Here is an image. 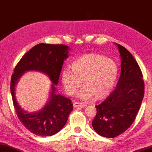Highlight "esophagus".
I'll return each instance as SVG.
<instances>
[{
    "mask_svg": "<svg viewBox=\"0 0 152 152\" xmlns=\"http://www.w3.org/2000/svg\"><path fill=\"white\" fill-rule=\"evenodd\" d=\"M73 105H74V108H77V107H84V106H86V105L85 104L78 103V102H74Z\"/></svg>",
    "mask_w": 152,
    "mask_h": 152,
    "instance_id": "obj_1",
    "label": "esophagus"
}]
</instances>
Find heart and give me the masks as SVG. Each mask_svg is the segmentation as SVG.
<instances>
[{
	"mask_svg": "<svg viewBox=\"0 0 152 152\" xmlns=\"http://www.w3.org/2000/svg\"><path fill=\"white\" fill-rule=\"evenodd\" d=\"M70 69L61 72V82L65 92L74 96L82 85L78 95L83 100L103 99L114 89L118 68L114 61L100 54H90L77 58L72 63Z\"/></svg>",
	"mask_w": 152,
	"mask_h": 152,
	"instance_id": "1",
	"label": "heart"
}]
</instances>
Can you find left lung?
Returning <instances> with one entry per match:
<instances>
[{
	"instance_id": "8db88e82",
	"label": "left lung",
	"mask_w": 152,
	"mask_h": 152,
	"mask_svg": "<svg viewBox=\"0 0 152 152\" xmlns=\"http://www.w3.org/2000/svg\"><path fill=\"white\" fill-rule=\"evenodd\" d=\"M120 53L121 74L116 88L102 103L96 106L92 121L102 137L114 138L125 132L134 122L144 96L141 69L130 52L115 43Z\"/></svg>"
}]
</instances>
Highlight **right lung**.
I'll return each mask as SVG.
<instances>
[{
	"label": "right lung",
	"mask_w": 152,
	"mask_h": 152,
	"mask_svg": "<svg viewBox=\"0 0 152 152\" xmlns=\"http://www.w3.org/2000/svg\"><path fill=\"white\" fill-rule=\"evenodd\" d=\"M69 46L65 45L39 44L22 56L15 67L11 80V93L15 112L26 128L36 135L48 137L57 133L66 124L73 110L71 99L56 91L62 65L69 57ZM35 71L49 77L52 83L47 102L37 112H28L19 105L15 96V87L26 71Z\"/></svg>",
	"instance_id": "1"
}]
</instances>
